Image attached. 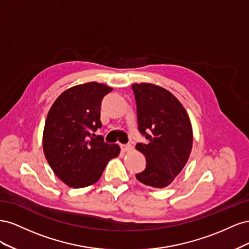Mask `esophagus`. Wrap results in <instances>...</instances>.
<instances>
[{
  "label": "esophagus",
  "instance_id": "34e87169",
  "mask_svg": "<svg viewBox=\"0 0 249 249\" xmlns=\"http://www.w3.org/2000/svg\"><path fill=\"white\" fill-rule=\"evenodd\" d=\"M120 147H122L123 152H130V150L133 149V146L131 144H122Z\"/></svg>",
  "mask_w": 249,
  "mask_h": 249
}]
</instances>
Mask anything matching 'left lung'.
Returning <instances> with one entry per match:
<instances>
[{
  "instance_id": "8db88e82",
  "label": "left lung",
  "mask_w": 249,
  "mask_h": 249,
  "mask_svg": "<svg viewBox=\"0 0 249 249\" xmlns=\"http://www.w3.org/2000/svg\"><path fill=\"white\" fill-rule=\"evenodd\" d=\"M132 89L139 131L148 140L136 144L146 159V168L136 178L146 186L165 188L175 180L190 157L193 133L189 116L177 97L161 86L136 83Z\"/></svg>"
}]
</instances>
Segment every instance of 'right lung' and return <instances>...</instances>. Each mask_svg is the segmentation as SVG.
<instances>
[{
    "instance_id": "right-lung-1",
    "label": "right lung",
    "mask_w": 249,
    "mask_h": 249,
    "mask_svg": "<svg viewBox=\"0 0 249 249\" xmlns=\"http://www.w3.org/2000/svg\"><path fill=\"white\" fill-rule=\"evenodd\" d=\"M113 88L89 82L66 89L52 105L44 124L43 153L55 175L72 188H84L99 180L118 144L94 138L102 126L101 103Z\"/></svg>"
}]
</instances>
